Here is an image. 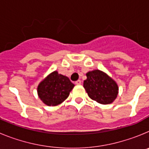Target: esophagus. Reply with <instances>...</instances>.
<instances>
[{
  "label": "esophagus",
  "mask_w": 149,
  "mask_h": 149,
  "mask_svg": "<svg viewBox=\"0 0 149 149\" xmlns=\"http://www.w3.org/2000/svg\"><path fill=\"white\" fill-rule=\"evenodd\" d=\"M75 84H76V85H81V81H80V80H78V81H76Z\"/></svg>",
  "instance_id": "obj_1"
}]
</instances>
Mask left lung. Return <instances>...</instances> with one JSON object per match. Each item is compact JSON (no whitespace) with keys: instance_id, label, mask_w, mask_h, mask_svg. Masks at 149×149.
<instances>
[{"instance_id":"8db88e82","label":"left lung","mask_w":149,"mask_h":149,"mask_svg":"<svg viewBox=\"0 0 149 149\" xmlns=\"http://www.w3.org/2000/svg\"><path fill=\"white\" fill-rule=\"evenodd\" d=\"M84 87L91 99L101 104L113 102L119 93V87L114 80L98 69L87 72Z\"/></svg>"}]
</instances>
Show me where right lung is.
I'll use <instances>...</instances> for the list:
<instances>
[{
	"label": "right lung",
	"instance_id": "1",
	"mask_svg": "<svg viewBox=\"0 0 149 149\" xmlns=\"http://www.w3.org/2000/svg\"><path fill=\"white\" fill-rule=\"evenodd\" d=\"M74 86L68 77L54 71L39 84L38 95L45 104L56 106L68 98Z\"/></svg>",
	"mask_w": 149,
	"mask_h": 149
}]
</instances>
